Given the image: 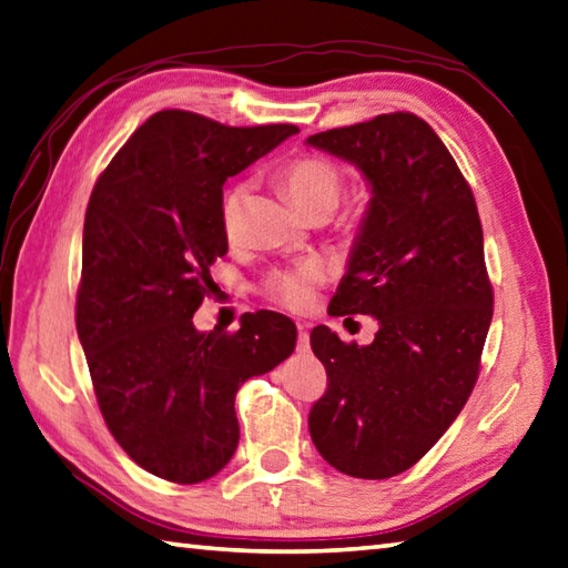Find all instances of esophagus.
Here are the masks:
<instances>
[{
  "mask_svg": "<svg viewBox=\"0 0 568 568\" xmlns=\"http://www.w3.org/2000/svg\"><path fill=\"white\" fill-rule=\"evenodd\" d=\"M311 349V335L304 325H298V337H296V352H308Z\"/></svg>",
  "mask_w": 568,
  "mask_h": 568,
  "instance_id": "34e87169",
  "label": "esophagus"
}]
</instances>
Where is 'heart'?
Returning a JSON list of instances; mask_svg holds the SVG:
<instances>
[{
	"instance_id": "1",
	"label": "heart",
	"mask_w": 568,
	"mask_h": 568,
	"mask_svg": "<svg viewBox=\"0 0 568 568\" xmlns=\"http://www.w3.org/2000/svg\"><path fill=\"white\" fill-rule=\"evenodd\" d=\"M280 182L286 189V194L294 199V204L306 211L308 216H327L343 194V174L323 155H298L288 160L280 170ZM250 196V182L235 180L223 189L219 201V219L221 229L229 241H237L243 233L245 204ZM355 216V209L349 211ZM325 280L323 264L316 260L298 262L292 267H282L267 274L264 280V294L276 304H282L292 311H304L316 298V288Z\"/></svg>"
}]
</instances>
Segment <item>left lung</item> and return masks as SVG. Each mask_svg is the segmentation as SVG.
<instances>
[{
  "label": "left lung",
  "mask_w": 568,
  "mask_h": 568,
  "mask_svg": "<svg viewBox=\"0 0 568 568\" xmlns=\"http://www.w3.org/2000/svg\"><path fill=\"white\" fill-rule=\"evenodd\" d=\"M308 145L357 165L374 194L327 311L379 321L364 347L313 327L327 388L308 430L337 471L388 478L430 452L478 379L494 318L481 219L455 158L410 111L316 133Z\"/></svg>",
  "instance_id": "1"
}]
</instances>
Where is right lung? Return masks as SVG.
<instances>
[{"mask_svg": "<svg viewBox=\"0 0 568 568\" xmlns=\"http://www.w3.org/2000/svg\"><path fill=\"white\" fill-rule=\"evenodd\" d=\"M298 129H235L201 113L150 116L99 174L84 213L78 335L104 423L138 466L199 484L241 439L235 394L294 352L282 313H245L241 331L199 333L211 264L229 252L223 184Z\"/></svg>", "mask_w": 568, "mask_h": 568, "instance_id": "obj_1", "label": "right lung"}]
</instances>
